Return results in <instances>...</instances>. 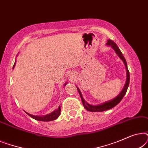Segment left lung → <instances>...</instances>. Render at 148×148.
<instances>
[{"mask_svg":"<svg viewBox=\"0 0 148 148\" xmlns=\"http://www.w3.org/2000/svg\"><path fill=\"white\" fill-rule=\"evenodd\" d=\"M106 44V46H110V47L112 48V49L114 50L115 52H116V55H118L119 57L120 58L121 60H122L123 63H124L125 66V69H126V71H127L126 82H125V84L124 87H123L122 91H121V92H120V94H119L118 96L116 97V98H113V99H112V100H110L109 101H107V102L102 103V104H100L98 105H95V106H94V105H92V104H90L89 103L87 102L86 101H85L84 97H83L82 94V92H80L79 89L77 87V89L79 94L81 98H82V101L83 105H84V108H86L87 110L90 111V112H102V111L109 110V109L112 108L113 107L116 106V105L121 102V100L123 98V97H124L125 94H126V92L127 91V88H128V87H129V81H130L129 71L128 70V67H127V64L126 60H125V57L123 56L122 52H121L120 49H119L118 46H117L116 43L111 40H108V42H107V43Z\"/></svg>","mask_w":148,"mask_h":148,"instance_id":"left-lung-1","label":"left lung"}]
</instances>
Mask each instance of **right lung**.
<instances>
[{"label": "right lung", "instance_id": "1", "mask_svg": "<svg viewBox=\"0 0 148 148\" xmlns=\"http://www.w3.org/2000/svg\"><path fill=\"white\" fill-rule=\"evenodd\" d=\"M15 64H16V61L15 62V64H14V65H13V69H14V66H15ZM66 84H67V82H66L65 84H64V86H65ZM26 113H27V114L29 115V116H31L32 118L35 119V120L40 121H51L56 120V119L60 116V107L59 106H58V108L57 109H56V110H54L53 112L50 113V114L44 115V116H35V115H32L31 114H29V113H27V112H26Z\"/></svg>", "mask_w": 148, "mask_h": 148}]
</instances>
